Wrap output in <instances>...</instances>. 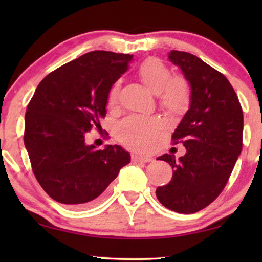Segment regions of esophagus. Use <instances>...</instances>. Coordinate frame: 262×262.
Wrapping results in <instances>:
<instances>
[{
	"label": "esophagus",
	"instance_id": "1",
	"mask_svg": "<svg viewBox=\"0 0 262 262\" xmlns=\"http://www.w3.org/2000/svg\"><path fill=\"white\" fill-rule=\"evenodd\" d=\"M132 161L134 163H137V162L149 163V162L152 161V158L151 157H145V156H140V155H133Z\"/></svg>",
	"mask_w": 262,
	"mask_h": 262
}]
</instances>
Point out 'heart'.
I'll list each match as a JSON object with an SVG mask.
<instances>
[{"label":"heart","mask_w":262,"mask_h":262,"mask_svg":"<svg viewBox=\"0 0 262 262\" xmlns=\"http://www.w3.org/2000/svg\"><path fill=\"white\" fill-rule=\"evenodd\" d=\"M137 76L143 85L154 95H158L159 104L172 115L186 112L190 103V88L181 76H172L171 70L162 60L156 57L142 62L137 69ZM119 84L110 89L108 104L113 105L118 99ZM165 132V126L157 118L128 117L117 127V137L125 147L147 151Z\"/></svg>","instance_id":"obj_1"}]
</instances>
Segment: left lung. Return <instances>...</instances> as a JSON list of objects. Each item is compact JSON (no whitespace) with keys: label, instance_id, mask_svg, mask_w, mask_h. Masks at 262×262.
<instances>
[{"label":"left lung","instance_id":"obj_1","mask_svg":"<svg viewBox=\"0 0 262 262\" xmlns=\"http://www.w3.org/2000/svg\"><path fill=\"white\" fill-rule=\"evenodd\" d=\"M168 60L179 67L190 86L189 108L176 128L173 143H183L184 156L164 154L173 174L156 189L167 209L193 214L206 208L227 185L243 147V110L223 74L200 57L171 51Z\"/></svg>","mask_w":262,"mask_h":262}]
</instances>
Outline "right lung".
I'll list each match as a JSON object with an SVG mask.
<instances>
[{
  "label": "right lung",
  "mask_w": 262,
  "mask_h": 262,
  "mask_svg": "<svg viewBox=\"0 0 262 262\" xmlns=\"http://www.w3.org/2000/svg\"><path fill=\"white\" fill-rule=\"evenodd\" d=\"M133 55L94 51L55 69L39 83L25 113L24 144L43 190L76 209L96 205L130 155L120 145L97 150L85 133L100 127L108 92Z\"/></svg>",
  "instance_id": "add662e5"
}]
</instances>
